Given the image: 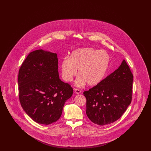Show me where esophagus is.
<instances>
[{
	"mask_svg": "<svg viewBox=\"0 0 151 151\" xmlns=\"http://www.w3.org/2000/svg\"><path fill=\"white\" fill-rule=\"evenodd\" d=\"M74 91H75V93L76 94L80 93L81 92V90H80V89H78V88L75 89H74Z\"/></svg>",
	"mask_w": 151,
	"mask_h": 151,
	"instance_id": "obj_1",
	"label": "esophagus"
}]
</instances>
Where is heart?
I'll return each mask as SVG.
<instances>
[{
    "label": "heart",
    "mask_w": 151,
    "mask_h": 151,
    "mask_svg": "<svg viewBox=\"0 0 151 151\" xmlns=\"http://www.w3.org/2000/svg\"><path fill=\"white\" fill-rule=\"evenodd\" d=\"M109 63L110 56L106 51L92 47L79 49L72 51L70 58L63 60L61 64L62 78L67 82L72 81L79 69L80 76L76 85L83 86L86 83L89 86H96L104 78Z\"/></svg>",
    "instance_id": "obj_1"
}]
</instances>
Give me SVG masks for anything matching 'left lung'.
<instances>
[{
    "instance_id": "obj_1",
    "label": "left lung",
    "mask_w": 151,
    "mask_h": 151,
    "mask_svg": "<svg viewBox=\"0 0 151 151\" xmlns=\"http://www.w3.org/2000/svg\"><path fill=\"white\" fill-rule=\"evenodd\" d=\"M133 78L129 66L123 60L114 72L98 85L84 91L88 118L100 126L119 119L132 100Z\"/></svg>"
}]
</instances>
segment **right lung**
<instances>
[{"instance_id": "obj_1", "label": "right lung", "mask_w": 151, "mask_h": 151, "mask_svg": "<svg viewBox=\"0 0 151 151\" xmlns=\"http://www.w3.org/2000/svg\"><path fill=\"white\" fill-rule=\"evenodd\" d=\"M22 108L35 122L50 124L57 121L73 89L59 78L56 53L37 50L22 62L18 75Z\"/></svg>"}]
</instances>
